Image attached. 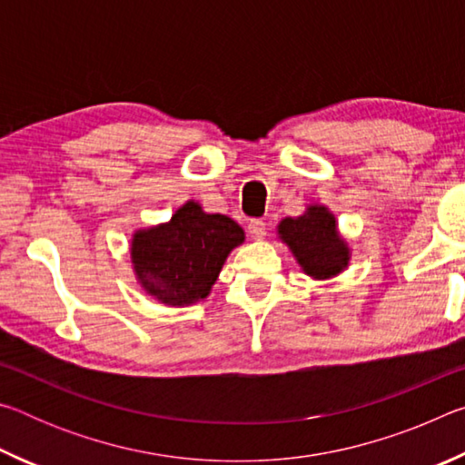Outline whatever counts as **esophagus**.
<instances>
[{"mask_svg":"<svg viewBox=\"0 0 465 465\" xmlns=\"http://www.w3.org/2000/svg\"><path fill=\"white\" fill-rule=\"evenodd\" d=\"M248 233L254 240H262L266 235V223L261 222V219H252V222L248 223Z\"/></svg>","mask_w":465,"mask_h":465,"instance_id":"esophagus-1","label":"esophagus"}]
</instances>
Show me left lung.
I'll use <instances>...</instances> for the list:
<instances>
[{"label":"left lung","mask_w":465,"mask_h":465,"mask_svg":"<svg viewBox=\"0 0 465 465\" xmlns=\"http://www.w3.org/2000/svg\"><path fill=\"white\" fill-rule=\"evenodd\" d=\"M277 235L293 254L299 269L313 281L334 279L349 269L351 246L326 204L310 203L302 215L281 219Z\"/></svg>","instance_id":"8db88e82"}]
</instances>
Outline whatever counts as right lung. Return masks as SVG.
I'll use <instances>...</instances> for the list:
<instances>
[{"mask_svg": "<svg viewBox=\"0 0 465 465\" xmlns=\"http://www.w3.org/2000/svg\"><path fill=\"white\" fill-rule=\"evenodd\" d=\"M243 240L246 233L232 217L207 213L191 199L170 222L133 232V272L147 295L170 308H184L209 297L227 256Z\"/></svg>", "mask_w": 465, "mask_h": 465, "instance_id": "obj_1", "label": "right lung"}]
</instances>
